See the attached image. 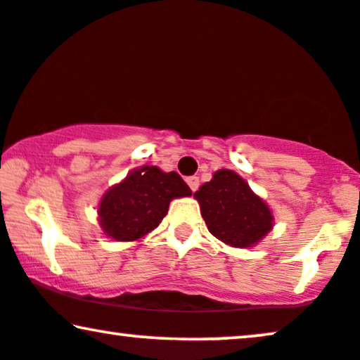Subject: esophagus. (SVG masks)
Here are the masks:
<instances>
[{
	"mask_svg": "<svg viewBox=\"0 0 360 360\" xmlns=\"http://www.w3.org/2000/svg\"><path fill=\"white\" fill-rule=\"evenodd\" d=\"M186 183H188V186L191 188V191H198V188H199V177L198 176H189V177H186Z\"/></svg>",
	"mask_w": 360,
	"mask_h": 360,
	"instance_id": "esophagus-1",
	"label": "esophagus"
}]
</instances>
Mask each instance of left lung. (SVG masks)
<instances>
[{"mask_svg": "<svg viewBox=\"0 0 360 360\" xmlns=\"http://www.w3.org/2000/svg\"><path fill=\"white\" fill-rule=\"evenodd\" d=\"M209 233L234 248H251L272 227V214L243 177L229 169L214 172L195 191Z\"/></svg>", "mask_w": 360, "mask_h": 360, "instance_id": "left-lung-1", "label": "left lung"}]
</instances>
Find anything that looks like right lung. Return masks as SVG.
I'll return each instance as SVG.
<instances>
[{"mask_svg":"<svg viewBox=\"0 0 360 360\" xmlns=\"http://www.w3.org/2000/svg\"><path fill=\"white\" fill-rule=\"evenodd\" d=\"M191 195L177 172L143 166L111 188L99 204V222L109 238L136 240L159 226L174 198Z\"/></svg>","mask_w":360,"mask_h":360,"instance_id":"obj_1","label":"right lung"}]
</instances>
